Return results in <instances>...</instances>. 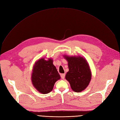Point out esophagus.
Masks as SVG:
<instances>
[{"instance_id":"obj_1","label":"esophagus","mask_w":120,"mask_h":120,"mask_svg":"<svg viewBox=\"0 0 120 120\" xmlns=\"http://www.w3.org/2000/svg\"><path fill=\"white\" fill-rule=\"evenodd\" d=\"M65 74L64 73H63V74H60V76H61V77L62 79H64V77H65Z\"/></svg>"}]
</instances>
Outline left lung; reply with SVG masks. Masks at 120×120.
Instances as JSON below:
<instances>
[{"label": "left lung", "instance_id": "1", "mask_svg": "<svg viewBox=\"0 0 120 120\" xmlns=\"http://www.w3.org/2000/svg\"><path fill=\"white\" fill-rule=\"evenodd\" d=\"M64 57L68 61L69 69L65 75L66 80L74 92L82 91L87 87L91 79V71L87 61L79 56L64 55Z\"/></svg>", "mask_w": 120, "mask_h": 120}]
</instances>
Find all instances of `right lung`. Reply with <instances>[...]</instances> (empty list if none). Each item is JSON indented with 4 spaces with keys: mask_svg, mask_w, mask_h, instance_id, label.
<instances>
[{
    "mask_svg": "<svg viewBox=\"0 0 120 120\" xmlns=\"http://www.w3.org/2000/svg\"><path fill=\"white\" fill-rule=\"evenodd\" d=\"M45 59H39L35 63L32 70L31 81L38 92L48 94L52 91L55 82L60 79V76L53 64V60Z\"/></svg>",
    "mask_w": 120,
    "mask_h": 120,
    "instance_id": "add662e5",
    "label": "right lung"
}]
</instances>
